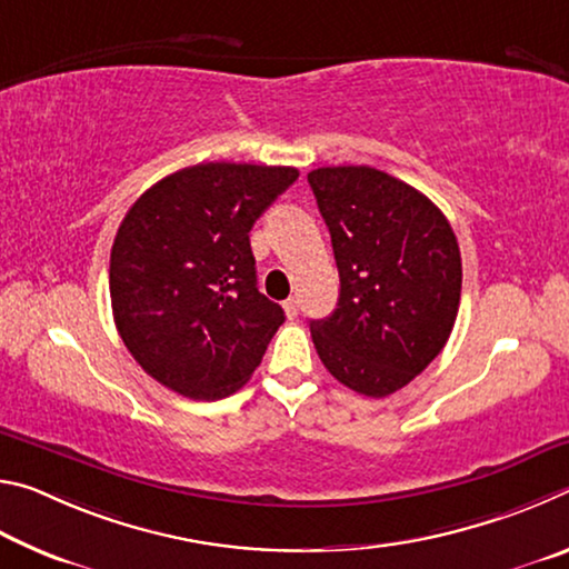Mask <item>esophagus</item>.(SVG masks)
<instances>
[{
  "label": "esophagus",
  "mask_w": 569,
  "mask_h": 569,
  "mask_svg": "<svg viewBox=\"0 0 569 569\" xmlns=\"http://www.w3.org/2000/svg\"><path fill=\"white\" fill-rule=\"evenodd\" d=\"M283 308H286L288 319H296V316H298V298H288V301L283 303Z\"/></svg>",
  "instance_id": "1"
}]
</instances>
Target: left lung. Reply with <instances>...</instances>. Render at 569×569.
I'll use <instances>...</instances> for the list:
<instances>
[{
	"label": "left lung",
	"instance_id": "obj_1",
	"mask_svg": "<svg viewBox=\"0 0 569 569\" xmlns=\"http://www.w3.org/2000/svg\"><path fill=\"white\" fill-rule=\"evenodd\" d=\"M329 226L341 293L311 321L333 379L389 397L445 349L461 296V256L445 213L417 188L369 166L308 172Z\"/></svg>",
	"mask_w": 569,
	"mask_h": 569
}]
</instances>
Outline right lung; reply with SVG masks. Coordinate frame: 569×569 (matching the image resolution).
I'll return each instance as SVG.
<instances>
[{
    "instance_id": "add662e5",
    "label": "right lung",
    "mask_w": 569,
    "mask_h": 569,
    "mask_svg": "<svg viewBox=\"0 0 569 569\" xmlns=\"http://www.w3.org/2000/svg\"><path fill=\"white\" fill-rule=\"evenodd\" d=\"M296 168L200 162L134 200L110 253L114 326L162 387L216 401L261 363L283 308L256 286L250 228Z\"/></svg>"
}]
</instances>
